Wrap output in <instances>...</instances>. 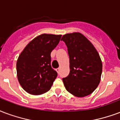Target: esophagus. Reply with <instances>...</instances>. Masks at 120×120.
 <instances>
[{
	"mask_svg": "<svg viewBox=\"0 0 120 120\" xmlns=\"http://www.w3.org/2000/svg\"><path fill=\"white\" fill-rule=\"evenodd\" d=\"M60 68H57V69H56V72H59V71H60Z\"/></svg>",
	"mask_w": 120,
	"mask_h": 120,
	"instance_id": "34e87169",
	"label": "esophagus"
}]
</instances>
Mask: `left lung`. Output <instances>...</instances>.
Returning <instances> with one entry per match:
<instances>
[{"instance_id":"left-lung-1","label":"left lung","mask_w":120,"mask_h":120,"mask_svg":"<svg viewBox=\"0 0 120 120\" xmlns=\"http://www.w3.org/2000/svg\"><path fill=\"white\" fill-rule=\"evenodd\" d=\"M61 40L67 47L70 62V73L62 79L65 87L74 96H87L101 81L102 64L100 56L94 45L80 33L67 34Z\"/></svg>"}]
</instances>
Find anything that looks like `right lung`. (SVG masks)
Listing matches in <instances>:
<instances>
[{
    "instance_id": "right-lung-1",
    "label": "right lung",
    "mask_w": 120,
    "mask_h": 120,
    "mask_svg": "<svg viewBox=\"0 0 120 120\" xmlns=\"http://www.w3.org/2000/svg\"><path fill=\"white\" fill-rule=\"evenodd\" d=\"M61 37L41 34L31 41L19 55L16 63L18 79L28 94L38 95L51 88L58 75L51 66V53Z\"/></svg>"
}]
</instances>
